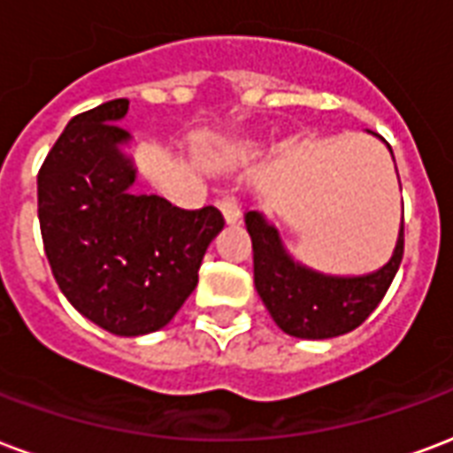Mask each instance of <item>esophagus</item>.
Listing matches in <instances>:
<instances>
[{
  "instance_id": "34e87169",
  "label": "esophagus",
  "mask_w": 453,
  "mask_h": 453,
  "mask_svg": "<svg viewBox=\"0 0 453 453\" xmlns=\"http://www.w3.org/2000/svg\"><path fill=\"white\" fill-rule=\"evenodd\" d=\"M218 206L223 211V216H226L227 223H237L240 216H242V211H240V203L233 194H226L223 199H218Z\"/></svg>"
}]
</instances>
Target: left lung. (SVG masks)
I'll list each match as a JSON object with an SVG mask.
<instances>
[{"mask_svg":"<svg viewBox=\"0 0 453 453\" xmlns=\"http://www.w3.org/2000/svg\"><path fill=\"white\" fill-rule=\"evenodd\" d=\"M252 237L254 286L280 329L297 338H334L357 329L387 295L403 259V223L396 250L374 273L338 278L297 266L257 211L244 213Z\"/></svg>","mask_w":453,"mask_h":453,"instance_id":"left-lung-1","label":"left lung"}]
</instances>
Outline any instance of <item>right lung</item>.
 <instances>
[{
  "label": "right lung",
  "instance_id": "right-lung-1",
  "mask_svg": "<svg viewBox=\"0 0 453 453\" xmlns=\"http://www.w3.org/2000/svg\"><path fill=\"white\" fill-rule=\"evenodd\" d=\"M129 100L72 117L38 173V218L57 286L86 319L117 336L165 326L199 280L206 247L226 226L216 206L180 209L134 194Z\"/></svg>",
  "mask_w": 453,
  "mask_h": 453
}]
</instances>
